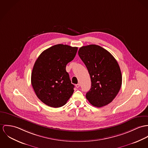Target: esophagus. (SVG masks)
I'll return each mask as SVG.
<instances>
[{
	"label": "esophagus",
	"instance_id": "esophagus-1",
	"mask_svg": "<svg viewBox=\"0 0 148 148\" xmlns=\"http://www.w3.org/2000/svg\"><path fill=\"white\" fill-rule=\"evenodd\" d=\"M75 87H76L77 88H78V87H80V84H79V83H78V84H75Z\"/></svg>",
	"mask_w": 148,
	"mask_h": 148
}]
</instances>
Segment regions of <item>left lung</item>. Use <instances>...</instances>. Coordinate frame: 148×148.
Instances as JSON below:
<instances>
[{
	"instance_id": "obj_1",
	"label": "left lung",
	"mask_w": 148,
	"mask_h": 148,
	"mask_svg": "<svg viewBox=\"0 0 148 148\" xmlns=\"http://www.w3.org/2000/svg\"><path fill=\"white\" fill-rule=\"evenodd\" d=\"M78 55L86 66L91 78V87L86 98L94 106L101 107L111 103L119 92L122 75L114 56L97 45L79 48Z\"/></svg>"
}]
</instances>
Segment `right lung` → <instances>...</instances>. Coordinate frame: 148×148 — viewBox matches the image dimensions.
<instances>
[{
    "label": "right lung",
    "mask_w": 148,
    "mask_h": 148,
    "mask_svg": "<svg viewBox=\"0 0 148 148\" xmlns=\"http://www.w3.org/2000/svg\"><path fill=\"white\" fill-rule=\"evenodd\" d=\"M77 47L57 44L44 50L33 66L31 83L42 102L54 108L64 106L74 92L66 71V65L75 57Z\"/></svg>",
    "instance_id": "add662e5"
}]
</instances>
